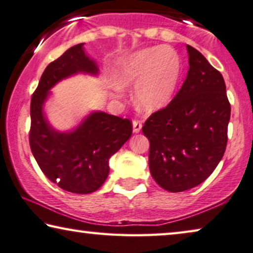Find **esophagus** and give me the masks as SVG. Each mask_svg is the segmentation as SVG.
I'll use <instances>...</instances> for the list:
<instances>
[{
	"instance_id": "obj_1",
	"label": "esophagus",
	"mask_w": 253,
	"mask_h": 253,
	"mask_svg": "<svg viewBox=\"0 0 253 253\" xmlns=\"http://www.w3.org/2000/svg\"><path fill=\"white\" fill-rule=\"evenodd\" d=\"M132 127H133V132L134 133L140 132V130H141V127H142V124H141L140 121H138V120L133 121V122H132Z\"/></svg>"
}]
</instances>
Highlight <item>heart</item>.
<instances>
[{
    "label": "heart",
    "mask_w": 253,
    "mask_h": 253,
    "mask_svg": "<svg viewBox=\"0 0 253 253\" xmlns=\"http://www.w3.org/2000/svg\"><path fill=\"white\" fill-rule=\"evenodd\" d=\"M180 73V59L173 49L167 45L146 47L121 61L116 76L119 85L113 90L118 96L122 87L135 86L133 98L138 109L155 113L173 99Z\"/></svg>",
    "instance_id": "b5f03b06"
}]
</instances>
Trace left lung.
<instances>
[{
  "mask_svg": "<svg viewBox=\"0 0 253 253\" xmlns=\"http://www.w3.org/2000/svg\"><path fill=\"white\" fill-rule=\"evenodd\" d=\"M189 69L181 89L142 126L154 180L171 193L202 184L224 156L230 105L224 78L202 53L186 45Z\"/></svg>",
  "mask_w": 253,
  "mask_h": 253,
  "instance_id": "left-lung-1",
  "label": "left lung"
}]
</instances>
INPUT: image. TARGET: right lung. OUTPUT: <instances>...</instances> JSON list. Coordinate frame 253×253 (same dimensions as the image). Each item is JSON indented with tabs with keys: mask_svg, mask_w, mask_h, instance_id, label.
Here are the masks:
<instances>
[{
	"mask_svg": "<svg viewBox=\"0 0 253 253\" xmlns=\"http://www.w3.org/2000/svg\"><path fill=\"white\" fill-rule=\"evenodd\" d=\"M78 74L97 76V61L84 43L69 47L47 65L31 102L29 145L39 167L51 181L71 193L90 194L101 187L109 173V159L129 140V120L92 111L67 131L53 127L44 112L51 89Z\"/></svg>",
	"mask_w": 253,
	"mask_h": 253,
	"instance_id": "1",
	"label": "right lung"
}]
</instances>
